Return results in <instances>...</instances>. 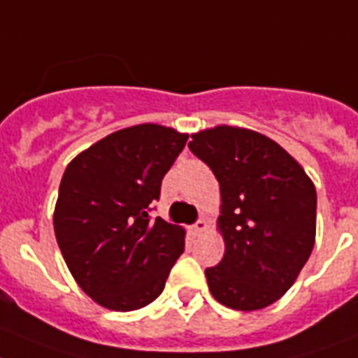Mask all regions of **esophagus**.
Wrapping results in <instances>:
<instances>
[{"label": "esophagus", "instance_id": "34e87169", "mask_svg": "<svg viewBox=\"0 0 358 358\" xmlns=\"http://www.w3.org/2000/svg\"><path fill=\"white\" fill-rule=\"evenodd\" d=\"M206 229H208V223H206L205 220H199L196 225H194V232H196V234H203Z\"/></svg>", "mask_w": 358, "mask_h": 358}]
</instances>
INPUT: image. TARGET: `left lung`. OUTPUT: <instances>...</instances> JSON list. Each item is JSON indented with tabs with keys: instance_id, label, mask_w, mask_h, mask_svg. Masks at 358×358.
Returning <instances> with one entry per match:
<instances>
[{
	"instance_id": "8db88e82",
	"label": "left lung",
	"mask_w": 358,
	"mask_h": 358,
	"mask_svg": "<svg viewBox=\"0 0 358 358\" xmlns=\"http://www.w3.org/2000/svg\"><path fill=\"white\" fill-rule=\"evenodd\" d=\"M188 148L220 182L225 256L205 271L212 296L236 311L264 309L291 289L311 256L315 185L278 143L252 129H203Z\"/></svg>"
}]
</instances>
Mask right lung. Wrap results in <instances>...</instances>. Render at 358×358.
I'll use <instances>...</instances> for the list:
<instances>
[{"instance_id":"right-lung-1","label":"right lung","mask_w":358,"mask_h":358,"mask_svg":"<svg viewBox=\"0 0 358 358\" xmlns=\"http://www.w3.org/2000/svg\"><path fill=\"white\" fill-rule=\"evenodd\" d=\"M188 135L138 124L100 138L67 164L55 234L80 289L111 311L152 303L185 250V229L150 217L162 177Z\"/></svg>"}]
</instances>
